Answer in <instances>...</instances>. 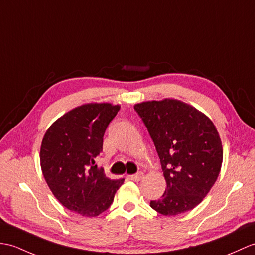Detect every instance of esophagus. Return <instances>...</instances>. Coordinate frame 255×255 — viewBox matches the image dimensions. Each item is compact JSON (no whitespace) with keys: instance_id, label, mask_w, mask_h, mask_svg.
<instances>
[{"instance_id":"esophagus-1","label":"esophagus","mask_w":255,"mask_h":255,"mask_svg":"<svg viewBox=\"0 0 255 255\" xmlns=\"http://www.w3.org/2000/svg\"><path fill=\"white\" fill-rule=\"evenodd\" d=\"M142 177H143V173H141V171H139V173L137 174H133V175H130L129 178L133 180V181H139L142 179Z\"/></svg>"}]
</instances>
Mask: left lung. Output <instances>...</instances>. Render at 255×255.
<instances>
[{"instance_id":"1","label":"left lung","mask_w":255,"mask_h":255,"mask_svg":"<svg viewBox=\"0 0 255 255\" xmlns=\"http://www.w3.org/2000/svg\"><path fill=\"white\" fill-rule=\"evenodd\" d=\"M161 161L166 190L152 209L166 216L195 208L214 185L223 162L220 134L208 116L178 100L134 105Z\"/></svg>"}]
</instances>
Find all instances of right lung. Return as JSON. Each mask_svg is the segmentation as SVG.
Wrapping results in <instances>:
<instances>
[{"instance_id": "add662e5", "label": "right lung", "mask_w": 255, "mask_h": 255, "mask_svg": "<svg viewBox=\"0 0 255 255\" xmlns=\"http://www.w3.org/2000/svg\"><path fill=\"white\" fill-rule=\"evenodd\" d=\"M120 105L90 103L78 106L52 124L40 150L47 186L65 208L94 217L108 210L124 178L110 179L96 157Z\"/></svg>"}]
</instances>
